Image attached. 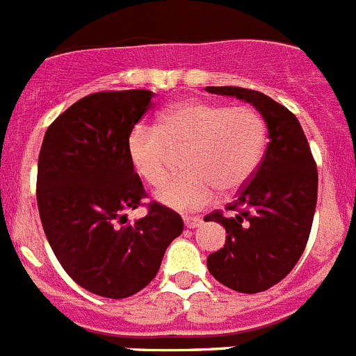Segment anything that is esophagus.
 Instances as JSON below:
<instances>
[{
    "instance_id": "1",
    "label": "esophagus",
    "mask_w": 356,
    "mask_h": 356,
    "mask_svg": "<svg viewBox=\"0 0 356 356\" xmlns=\"http://www.w3.org/2000/svg\"><path fill=\"white\" fill-rule=\"evenodd\" d=\"M184 223L187 229H196V227H200V225L203 223V220L202 218H198V216H185Z\"/></svg>"
}]
</instances>
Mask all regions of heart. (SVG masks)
Here are the masks:
<instances>
[{
	"label": "heart",
	"mask_w": 356,
	"mask_h": 356,
	"mask_svg": "<svg viewBox=\"0 0 356 356\" xmlns=\"http://www.w3.org/2000/svg\"><path fill=\"white\" fill-rule=\"evenodd\" d=\"M265 149L266 124L257 109L196 99L172 104L154 127L135 126L126 144L133 171L149 185L165 179L171 152L184 151V175L154 191L158 203L176 211L205 207L218 189L238 191L257 171Z\"/></svg>",
	"instance_id": "obj_1"
}]
</instances>
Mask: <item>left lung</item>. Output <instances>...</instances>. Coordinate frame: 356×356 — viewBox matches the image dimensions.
Masks as SVG:
<instances>
[{"label":"left lung","instance_id":"1","mask_svg":"<svg viewBox=\"0 0 356 356\" xmlns=\"http://www.w3.org/2000/svg\"><path fill=\"white\" fill-rule=\"evenodd\" d=\"M214 95L236 97L265 118L268 147L256 175L230 205L209 221L227 230L225 247L207 257V268L225 286L257 293L277 284L305 252L317 205V165L299 120L261 91L236 86H207Z\"/></svg>","mask_w":356,"mask_h":356}]
</instances>
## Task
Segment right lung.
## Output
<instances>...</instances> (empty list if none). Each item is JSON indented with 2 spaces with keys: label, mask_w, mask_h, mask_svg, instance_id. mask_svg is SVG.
<instances>
[{
  "label": "right lung",
  "mask_w": 356,
  "mask_h": 356,
  "mask_svg": "<svg viewBox=\"0 0 356 356\" xmlns=\"http://www.w3.org/2000/svg\"><path fill=\"white\" fill-rule=\"evenodd\" d=\"M153 91H100L51 122L38 162V207L51 250L84 290L124 299L145 288L184 230L180 214L151 203L126 223L144 187L127 158V136L153 106Z\"/></svg>",
  "instance_id": "obj_1"
}]
</instances>
